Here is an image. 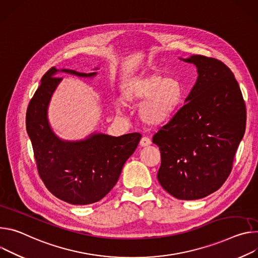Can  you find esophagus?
<instances>
[{
    "mask_svg": "<svg viewBox=\"0 0 258 258\" xmlns=\"http://www.w3.org/2000/svg\"><path fill=\"white\" fill-rule=\"evenodd\" d=\"M152 144V141H151V139L149 138V137H142L141 139H140V142H139V145L141 146V147H148V146H150Z\"/></svg>",
    "mask_w": 258,
    "mask_h": 258,
    "instance_id": "obj_1",
    "label": "esophagus"
}]
</instances>
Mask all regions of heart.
Instances as JSON below:
<instances>
[{
  "instance_id": "obj_1",
  "label": "heart",
  "mask_w": 258,
  "mask_h": 258,
  "mask_svg": "<svg viewBox=\"0 0 258 258\" xmlns=\"http://www.w3.org/2000/svg\"><path fill=\"white\" fill-rule=\"evenodd\" d=\"M183 95L184 90L178 79L165 78L160 74L132 78L123 85L121 90L123 103H140L139 118L152 127L162 126L172 119L182 103Z\"/></svg>"
}]
</instances>
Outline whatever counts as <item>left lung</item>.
Segmentation results:
<instances>
[{"mask_svg": "<svg viewBox=\"0 0 258 258\" xmlns=\"http://www.w3.org/2000/svg\"><path fill=\"white\" fill-rule=\"evenodd\" d=\"M198 69L185 104L153 137L161 152L158 180L171 196L198 200L230 175L246 128V106L234 74L203 55L182 59Z\"/></svg>", "mask_w": 258, "mask_h": 258, "instance_id": "1", "label": "left lung"}]
</instances>
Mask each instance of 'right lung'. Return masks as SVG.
Instances as JSON below:
<instances>
[{
  "instance_id": "add662e5",
  "label": "right lung",
  "mask_w": 258,
  "mask_h": 258,
  "mask_svg": "<svg viewBox=\"0 0 258 258\" xmlns=\"http://www.w3.org/2000/svg\"><path fill=\"white\" fill-rule=\"evenodd\" d=\"M57 72L82 78L97 74L51 68L41 79L27 106L26 131L32 141L39 175L46 187L67 203L88 205L98 202L117 183L123 166L136 150L141 135L129 133L116 137L92 133L79 141L62 140L56 136L49 125L47 109L53 92L62 80L54 77Z\"/></svg>"
}]
</instances>
